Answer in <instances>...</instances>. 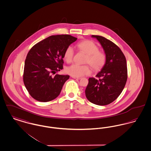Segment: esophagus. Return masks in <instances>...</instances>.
I'll list each match as a JSON object with an SVG mask.
<instances>
[{
	"instance_id": "1",
	"label": "esophagus",
	"mask_w": 151,
	"mask_h": 151,
	"mask_svg": "<svg viewBox=\"0 0 151 151\" xmlns=\"http://www.w3.org/2000/svg\"><path fill=\"white\" fill-rule=\"evenodd\" d=\"M72 78L73 79H76V80H78V79H81V78H79V77H76V76H72Z\"/></svg>"
}]
</instances>
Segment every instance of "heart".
Here are the masks:
<instances>
[{
  "instance_id": "obj_1",
  "label": "heart",
  "mask_w": 151,
  "mask_h": 151,
  "mask_svg": "<svg viewBox=\"0 0 151 151\" xmlns=\"http://www.w3.org/2000/svg\"><path fill=\"white\" fill-rule=\"evenodd\" d=\"M77 47L87 55L84 62L88 63L95 70H101L105 64L106 56L104 52L99 50L98 45L92 41L84 40L77 44ZM73 49L71 47H67L64 52V58L66 62H72L73 57ZM66 72L70 75L81 77L89 75L91 70L88 65H78L74 64L66 69Z\"/></svg>"
}]
</instances>
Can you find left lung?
<instances>
[{
  "instance_id": "1",
  "label": "left lung",
  "mask_w": 151,
  "mask_h": 151,
  "mask_svg": "<svg viewBox=\"0 0 151 151\" xmlns=\"http://www.w3.org/2000/svg\"><path fill=\"white\" fill-rule=\"evenodd\" d=\"M104 50L106 61L96 77L88 79L85 93L93 104L104 106L115 101L124 90L128 78L126 58L120 48L100 35H92Z\"/></svg>"
}]
</instances>
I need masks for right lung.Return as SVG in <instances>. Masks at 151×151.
<instances>
[{
    "label": "right lung",
    "instance_id": "obj_1",
    "mask_svg": "<svg viewBox=\"0 0 151 151\" xmlns=\"http://www.w3.org/2000/svg\"><path fill=\"white\" fill-rule=\"evenodd\" d=\"M70 35H51L31 48L24 62V84L35 100L46 102L56 98L69 75L52 74L63 68L64 52L76 41Z\"/></svg>",
    "mask_w": 151,
    "mask_h": 151
}]
</instances>
